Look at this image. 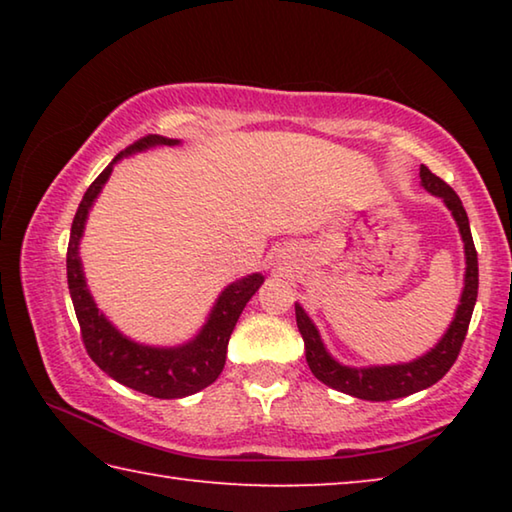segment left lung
<instances>
[{"label":"left lung","instance_id":"8db88e82","mask_svg":"<svg viewBox=\"0 0 512 512\" xmlns=\"http://www.w3.org/2000/svg\"><path fill=\"white\" fill-rule=\"evenodd\" d=\"M420 185L427 189L431 196L443 198V203L449 212H452L454 221L461 232L463 248H465V280H463V293L458 300L454 320L449 323L447 332L443 334L433 348L422 354V357L406 361V363H391V366H345V363L336 361L329 350L325 348L323 339H320L318 327L314 320L307 316V311L296 302V323L305 341V354L309 370L314 377L323 381L325 386L336 388L345 395L359 397V400L368 402H386L397 400V397L413 395L424 391L436 384L438 379L447 375V370L454 366V361L461 352V345L465 341L467 327H470V318L476 305V293H479V259H476V248L470 232V221H467V212L461 203V198L449 187L445 180H440L436 173H431L427 167H420Z\"/></svg>","mask_w":512,"mask_h":512}]
</instances>
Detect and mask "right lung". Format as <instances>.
<instances>
[{
	"mask_svg": "<svg viewBox=\"0 0 512 512\" xmlns=\"http://www.w3.org/2000/svg\"><path fill=\"white\" fill-rule=\"evenodd\" d=\"M180 140L171 137L149 135L137 140L121 151L106 169L99 173V178L88 187L83 201L76 210L69 232L67 246V284L69 296L74 302L76 318L81 325V336L88 350L90 359L119 384H124L133 391L146 393L158 400H178V397L194 395L214 384L225 366V354H228V341L232 329L244 311L246 302L255 296V291L264 284L262 273H253L228 284L216 298L210 309L205 325L198 329L194 339L180 345H146L128 339L119 329L110 323L103 311H99L92 293L85 282L83 264H81V239L85 232V221L92 210L94 201L101 194L103 185L108 183L112 169L119 160L128 155L155 149V146H178Z\"/></svg>",
	"mask_w": 512,
	"mask_h": 512,
	"instance_id": "add662e5",
	"label": "right lung"
}]
</instances>
